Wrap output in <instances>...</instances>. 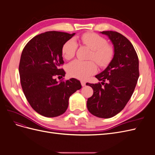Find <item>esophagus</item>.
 Listing matches in <instances>:
<instances>
[{"label":"esophagus","instance_id":"esophagus-1","mask_svg":"<svg viewBox=\"0 0 155 155\" xmlns=\"http://www.w3.org/2000/svg\"><path fill=\"white\" fill-rule=\"evenodd\" d=\"M81 85H82V87H84V86H85V85H86V83H85V82H84V81H81Z\"/></svg>","mask_w":155,"mask_h":155}]
</instances>
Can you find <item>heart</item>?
I'll use <instances>...</instances> for the list:
<instances>
[{
    "label": "heart",
    "instance_id": "1",
    "mask_svg": "<svg viewBox=\"0 0 155 155\" xmlns=\"http://www.w3.org/2000/svg\"><path fill=\"white\" fill-rule=\"evenodd\" d=\"M82 43L92 50L91 59H94L100 67H105L113 57L114 50L112 46L107 44L104 37L94 33H86L81 36ZM78 48L76 41L73 39H69L62 47V54L66 59H72L76 54ZM97 67L92 61H83L74 60L69 63L67 72L70 76L79 79H85L96 73Z\"/></svg>",
    "mask_w": 155,
    "mask_h": 155
}]
</instances>
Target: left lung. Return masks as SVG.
<instances>
[{"mask_svg": "<svg viewBox=\"0 0 155 155\" xmlns=\"http://www.w3.org/2000/svg\"><path fill=\"white\" fill-rule=\"evenodd\" d=\"M100 33L112 42L114 56L104 71L95 76L101 84L87 83L94 93L88 98L87 107L94 116L109 118L122 110L133 95L139 78V61L133 45L125 36L113 31Z\"/></svg>", "mask_w": 155, "mask_h": 155, "instance_id": "1", "label": "left lung"}]
</instances>
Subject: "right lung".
Listing matches in <instances>:
<instances>
[{"mask_svg":"<svg viewBox=\"0 0 155 155\" xmlns=\"http://www.w3.org/2000/svg\"><path fill=\"white\" fill-rule=\"evenodd\" d=\"M75 34L46 31L32 38L22 50L18 67L22 91L33 109L43 116L63 114L70 96L81 88L75 78L60 82L55 78L64 76L59 68L64 63L62 47Z\"/></svg>","mask_w":155,"mask_h":155,"instance_id":"1","label":"right lung"}]
</instances>
